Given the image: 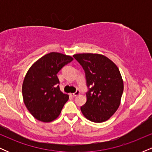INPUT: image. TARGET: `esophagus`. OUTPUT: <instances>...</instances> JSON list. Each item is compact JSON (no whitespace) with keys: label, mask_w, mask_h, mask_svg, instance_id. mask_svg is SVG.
<instances>
[{"label":"esophagus","mask_w":152,"mask_h":152,"mask_svg":"<svg viewBox=\"0 0 152 152\" xmlns=\"http://www.w3.org/2000/svg\"><path fill=\"white\" fill-rule=\"evenodd\" d=\"M79 94H80L79 91H76L75 92V93H74V94H70V95L72 96H76L79 95Z\"/></svg>","instance_id":"34e87169"}]
</instances>
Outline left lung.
<instances>
[{
	"mask_svg": "<svg viewBox=\"0 0 152 152\" xmlns=\"http://www.w3.org/2000/svg\"><path fill=\"white\" fill-rule=\"evenodd\" d=\"M86 74V102L81 107L87 119L96 123L107 121L119 107L124 82L118 67L102 54L78 53L73 56Z\"/></svg>",
	"mask_w": 152,
	"mask_h": 152,
	"instance_id": "1",
	"label": "left lung"
}]
</instances>
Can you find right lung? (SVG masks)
<instances>
[{
	"mask_svg": "<svg viewBox=\"0 0 152 152\" xmlns=\"http://www.w3.org/2000/svg\"><path fill=\"white\" fill-rule=\"evenodd\" d=\"M73 60L71 56L51 52L36 61L26 74L23 99L29 112L38 121L55 120L69 100V95L60 90L57 74Z\"/></svg>",
	"mask_w": 152,
	"mask_h": 152,
	"instance_id": "add662e5",
	"label": "right lung"
}]
</instances>
